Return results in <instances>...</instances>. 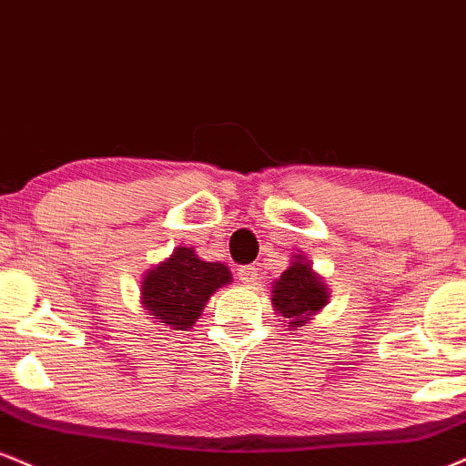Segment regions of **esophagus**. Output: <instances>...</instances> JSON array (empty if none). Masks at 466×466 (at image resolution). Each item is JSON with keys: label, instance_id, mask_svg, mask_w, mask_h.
Here are the masks:
<instances>
[{"label": "esophagus", "instance_id": "34e87169", "mask_svg": "<svg viewBox=\"0 0 466 466\" xmlns=\"http://www.w3.org/2000/svg\"><path fill=\"white\" fill-rule=\"evenodd\" d=\"M238 279L243 284H254L258 279V268L254 265H245L238 268Z\"/></svg>", "mask_w": 466, "mask_h": 466}]
</instances>
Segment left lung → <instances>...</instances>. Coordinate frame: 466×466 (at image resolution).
I'll return each instance as SVG.
<instances>
[{
	"instance_id": "left-lung-1",
	"label": "left lung",
	"mask_w": 466,
	"mask_h": 466,
	"mask_svg": "<svg viewBox=\"0 0 466 466\" xmlns=\"http://www.w3.org/2000/svg\"><path fill=\"white\" fill-rule=\"evenodd\" d=\"M273 308L289 319V328H299L310 321L328 304V287L323 278L312 271V265L304 256H295L287 271L273 282Z\"/></svg>"
}]
</instances>
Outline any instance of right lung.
Listing matches in <instances>:
<instances>
[{"label": "right lung", "instance_id": "obj_1", "mask_svg": "<svg viewBox=\"0 0 466 466\" xmlns=\"http://www.w3.org/2000/svg\"><path fill=\"white\" fill-rule=\"evenodd\" d=\"M229 282L232 273L226 265L201 260L193 248H176L171 258L145 273L141 299L151 319L171 329H188L210 295Z\"/></svg>", "mask_w": 466, "mask_h": 466}]
</instances>
